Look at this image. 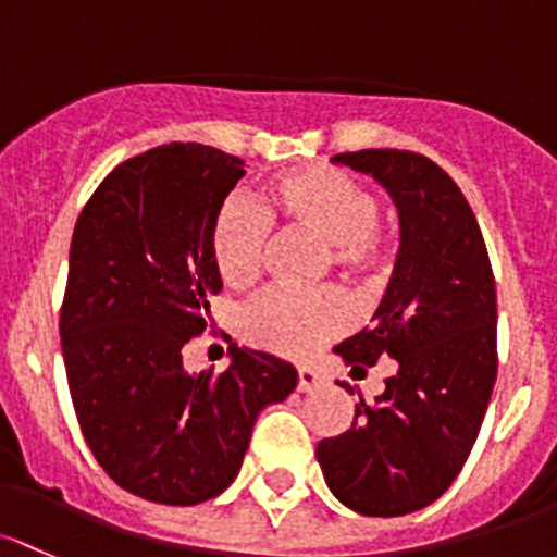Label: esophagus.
<instances>
[{
  "label": "esophagus",
  "instance_id": "obj_1",
  "mask_svg": "<svg viewBox=\"0 0 557 557\" xmlns=\"http://www.w3.org/2000/svg\"><path fill=\"white\" fill-rule=\"evenodd\" d=\"M323 384V373L314 371V368H298V392H314Z\"/></svg>",
  "mask_w": 557,
  "mask_h": 557
}]
</instances>
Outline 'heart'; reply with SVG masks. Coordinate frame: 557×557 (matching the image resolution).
Returning a JSON list of instances; mask_svg holds the SVG:
<instances>
[{
    "label": "heart",
    "instance_id": "heart-1",
    "mask_svg": "<svg viewBox=\"0 0 557 557\" xmlns=\"http://www.w3.org/2000/svg\"><path fill=\"white\" fill-rule=\"evenodd\" d=\"M267 219L331 245V261L352 274L382 269L389 259L373 191L336 168L304 165L269 184L261 210L239 200L219 210L210 230V256L230 288H248L259 277L269 239ZM347 325V304L333 290L290 294L272 288L253 298L239 318L250 344L285 357H309Z\"/></svg>",
    "mask_w": 557,
    "mask_h": 557
}]
</instances>
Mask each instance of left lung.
<instances>
[{
	"instance_id": "8db88e82",
	"label": "left lung",
	"mask_w": 557,
	"mask_h": 557,
	"mask_svg": "<svg viewBox=\"0 0 557 557\" xmlns=\"http://www.w3.org/2000/svg\"><path fill=\"white\" fill-rule=\"evenodd\" d=\"M333 162L373 175L400 219L373 323L333 352L357 376L382 357L397 371L371 406L360 397L347 432L318 443V461L342 505L395 518L446 494L475 446L496 382V283L475 213L443 168L397 149Z\"/></svg>"
}]
</instances>
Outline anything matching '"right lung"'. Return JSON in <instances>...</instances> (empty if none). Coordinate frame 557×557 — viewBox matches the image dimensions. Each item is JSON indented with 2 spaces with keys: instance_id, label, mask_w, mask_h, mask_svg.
<instances>
[{
  "instance_id": "add662e5",
  "label": "right lung",
  "mask_w": 557,
  "mask_h": 557,
  "mask_svg": "<svg viewBox=\"0 0 557 557\" xmlns=\"http://www.w3.org/2000/svg\"><path fill=\"white\" fill-rule=\"evenodd\" d=\"M243 165L213 146H157L116 165L74 226L61 307L74 411L107 475L157 505L230 488L259 413L298 384L290 362L237 344L221 376L184 368L224 288L210 230Z\"/></svg>"
}]
</instances>
